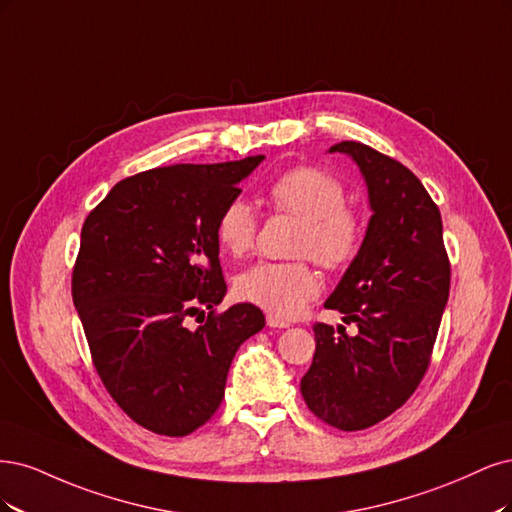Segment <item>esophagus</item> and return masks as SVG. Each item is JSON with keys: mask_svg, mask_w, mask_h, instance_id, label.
Masks as SVG:
<instances>
[{"mask_svg": "<svg viewBox=\"0 0 512 512\" xmlns=\"http://www.w3.org/2000/svg\"><path fill=\"white\" fill-rule=\"evenodd\" d=\"M266 321H268V325H270V327H278V329L289 327V323H287L285 319H278V317H274V315H268V317H266Z\"/></svg>", "mask_w": 512, "mask_h": 512, "instance_id": "esophagus-1", "label": "esophagus"}]
</instances>
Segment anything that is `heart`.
<instances>
[{
	"label": "heart",
	"mask_w": 512,
	"mask_h": 512,
	"mask_svg": "<svg viewBox=\"0 0 512 512\" xmlns=\"http://www.w3.org/2000/svg\"><path fill=\"white\" fill-rule=\"evenodd\" d=\"M268 197L274 210L302 219L295 234V261H259L236 278V295L274 317H295L315 300L321 280L306 257L325 270H344L359 255L366 238V219L359 208L346 204V189L340 180L317 166H295L278 174ZM257 212L234 197L217 217V240L232 257L253 251L257 238Z\"/></svg>",
	"instance_id": "1"
}]
</instances>
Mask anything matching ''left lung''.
Here are the masks:
<instances>
[{
	"mask_svg": "<svg viewBox=\"0 0 512 512\" xmlns=\"http://www.w3.org/2000/svg\"><path fill=\"white\" fill-rule=\"evenodd\" d=\"M329 153L351 155L359 166L372 219L359 255L325 302L357 334L312 325L317 349L300 391L317 419L357 432L404 406L423 381L449 300L451 263L440 210L415 174L353 140Z\"/></svg>",
	"mask_w": 512,
	"mask_h": 512,
	"instance_id": "1",
	"label": "left lung"
}]
</instances>
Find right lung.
<instances>
[{
	"label": "right lung",
	"instance_id": "obj_1",
	"mask_svg": "<svg viewBox=\"0 0 512 512\" xmlns=\"http://www.w3.org/2000/svg\"><path fill=\"white\" fill-rule=\"evenodd\" d=\"M261 159L134 174L82 225L72 298L93 366L125 415L155 434L208 423L238 346L266 325L253 304L217 312L227 291L217 217ZM195 314L201 327L189 330Z\"/></svg>",
	"mask_w": 512,
	"mask_h": 512
}]
</instances>
